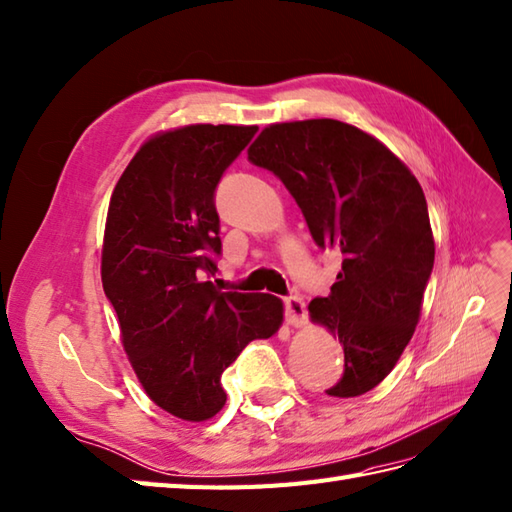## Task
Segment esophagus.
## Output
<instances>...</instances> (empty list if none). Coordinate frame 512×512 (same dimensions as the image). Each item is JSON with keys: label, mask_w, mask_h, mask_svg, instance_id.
<instances>
[{"label": "esophagus", "mask_w": 512, "mask_h": 512, "mask_svg": "<svg viewBox=\"0 0 512 512\" xmlns=\"http://www.w3.org/2000/svg\"><path fill=\"white\" fill-rule=\"evenodd\" d=\"M285 320L292 327H303L307 323V310L301 296H288L285 299Z\"/></svg>", "instance_id": "esophagus-1"}]
</instances>
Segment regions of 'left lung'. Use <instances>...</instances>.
Returning a JSON list of instances; mask_svg holds the SVG:
<instances>
[{"instance_id": "left-lung-1", "label": "left lung", "mask_w": 512, "mask_h": 512, "mask_svg": "<svg viewBox=\"0 0 512 512\" xmlns=\"http://www.w3.org/2000/svg\"><path fill=\"white\" fill-rule=\"evenodd\" d=\"M248 159L281 178L320 248L342 253L312 323L338 336L344 375L329 397H360L395 368L421 318L434 266L425 194L395 152L338 120L270 124Z\"/></svg>"}]
</instances>
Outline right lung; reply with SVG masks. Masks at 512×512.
Masks as SVG:
<instances>
[{
	"label": "right lung",
	"mask_w": 512,
	"mask_h": 512,
	"mask_svg": "<svg viewBox=\"0 0 512 512\" xmlns=\"http://www.w3.org/2000/svg\"><path fill=\"white\" fill-rule=\"evenodd\" d=\"M255 133L231 124L157 133L126 165L106 213L102 285L124 351L146 395L183 421L216 417L224 368L283 323L277 296L207 281L222 251L213 194Z\"/></svg>",
	"instance_id": "obj_1"
}]
</instances>
